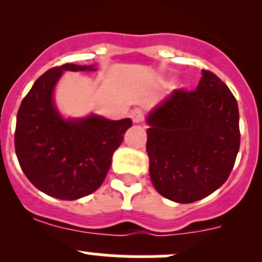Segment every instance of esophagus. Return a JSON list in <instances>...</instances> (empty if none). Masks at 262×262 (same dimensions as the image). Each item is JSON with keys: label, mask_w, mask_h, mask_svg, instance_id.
<instances>
[{"label": "esophagus", "mask_w": 262, "mask_h": 262, "mask_svg": "<svg viewBox=\"0 0 262 262\" xmlns=\"http://www.w3.org/2000/svg\"><path fill=\"white\" fill-rule=\"evenodd\" d=\"M143 112H142L141 109H134L132 110L130 113V118L132 120H133V123H141L142 120H143Z\"/></svg>", "instance_id": "esophagus-1"}]
</instances>
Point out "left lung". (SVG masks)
Returning <instances> with one entry per match:
<instances>
[{
  "label": "left lung",
  "instance_id": "8db88e82",
  "mask_svg": "<svg viewBox=\"0 0 262 262\" xmlns=\"http://www.w3.org/2000/svg\"><path fill=\"white\" fill-rule=\"evenodd\" d=\"M202 73L195 91L175 90L146 118L150 180L162 196L181 204L227 181L241 142L236 99L214 73Z\"/></svg>",
  "mask_w": 262,
  "mask_h": 262
}]
</instances>
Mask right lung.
Listing matches in <instances>:
<instances>
[{
  "label": "right lung",
  "mask_w": 262,
  "mask_h": 262,
  "mask_svg": "<svg viewBox=\"0 0 262 262\" xmlns=\"http://www.w3.org/2000/svg\"><path fill=\"white\" fill-rule=\"evenodd\" d=\"M66 71L96 68L66 63L35 81L17 112L15 150L21 170L36 189L57 199L76 200L101 186L113 155L133 123L95 114L64 118L55 106L54 89Z\"/></svg>",
  "instance_id": "obj_1"
}]
</instances>
